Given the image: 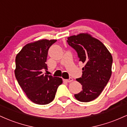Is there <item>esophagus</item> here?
<instances>
[{"label":"esophagus","mask_w":127,"mask_h":127,"mask_svg":"<svg viewBox=\"0 0 127 127\" xmlns=\"http://www.w3.org/2000/svg\"><path fill=\"white\" fill-rule=\"evenodd\" d=\"M63 81L65 82L70 83V82H72V81H73V79L72 78H70L69 79H63Z\"/></svg>","instance_id":"esophagus-1"}]
</instances>
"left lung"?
Wrapping results in <instances>:
<instances>
[{
	"mask_svg": "<svg viewBox=\"0 0 127 127\" xmlns=\"http://www.w3.org/2000/svg\"><path fill=\"white\" fill-rule=\"evenodd\" d=\"M67 42L85 64L82 76L76 79L82 91L75 94V98L81 102L93 101L100 95L111 76V54L102 42L87 34L68 37Z\"/></svg>",
	"mask_w": 127,
	"mask_h": 127,
	"instance_id": "8db88e82",
	"label": "left lung"
}]
</instances>
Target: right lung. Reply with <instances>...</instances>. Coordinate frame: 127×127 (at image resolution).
<instances>
[{
  "instance_id": "add662e5",
  "label": "right lung",
  "mask_w": 127,
  "mask_h": 127,
  "mask_svg": "<svg viewBox=\"0 0 127 127\" xmlns=\"http://www.w3.org/2000/svg\"><path fill=\"white\" fill-rule=\"evenodd\" d=\"M56 41L43 39L29 43L16 56L15 78L27 97L36 104L51 103L63 83L62 78L42 72L47 68L45 62L49 48Z\"/></svg>"
}]
</instances>
